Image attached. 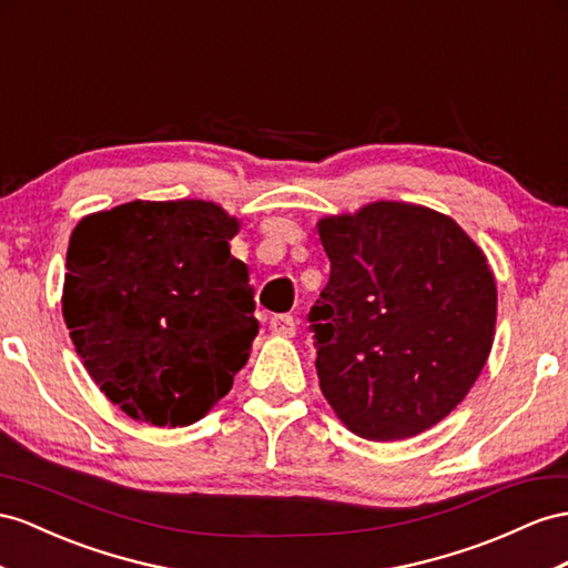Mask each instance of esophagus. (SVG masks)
Returning <instances> with one entry per match:
<instances>
[{"label":"esophagus","mask_w":568,"mask_h":568,"mask_svg":"<svg viewBox=\"0 0 568 568\" xmlns=\"http://www.w3.org/2000/svg\"><path fill=\"white\" fill-rule=\"evenodd\" d=\"M268 328H271L273 336L293 338V336H295V331H297V324H295V318L290 316V314H278V316H273V318H271Z\"/></svg>","instance_id":"obj_1"}]
</instances>
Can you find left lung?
I'll return each mask as SVG.
<instances>
[{
	"label": "left lung",
	"instance_id": "obj_1",
	"mask_svg": "<svg viewBox=\"0 0 568 568\" xmlns=\"http://www.w3.org/2000/svg\"><path fill=\"white\" fill-rule=\"evenodd\" d=\"M331 261L310 312L333 413L369 442L408 439L456 410L494 343L497 283L454 217L374 201L316 223Z\"/></svg>",
	"mask_w": 568,
	"mask_h": 568
}]
</instances>
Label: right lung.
Masks as SVG:
<instances>
[{
    "label": "right lung",
    "instance_id": "1",
    "mask_svg": "<svg viewBox=\"0 0 568 568\" xmlns=\"http://www.w3.org/2000/svg\"><path fill=\"white\" fill-rule=\"evenodd\" d=\"M240 221L213 201H129L71 232L62 314L85 372L139 423L209 415L258 333Z\"/></svg>",
    "mask_w": 568,
    "mask_h": 568
}]
</instances>
